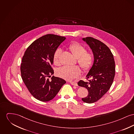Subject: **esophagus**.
<instances>
[{"label": "esophagus", "instance_id": "1", "mask_svg": "<svg viewBox=\"0 0 134 134\" xmlns=\"http://www.w3.org/2000/svg\"><path fill=\"white\" fill-rule=\"evenodd\" d=\"M71 84L72 85H74V86H77V83L76 82H70Z\"/></svg>", "mask_w": 134, "mask_h": 134}]
</instances>
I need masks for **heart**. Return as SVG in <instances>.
I'll use <instances>...</instances> for the list:
<instances>
[{
    "mask_svg": "<svg viewBox=\"0 0 134 134\" xmlns=\"http://www.w3.org/2000/svg\"><path fill=\"white\" fill-rule=\"evenodd\" d=\"M69 49L72 54L77 58V62L84 71H89L92 66L94 56L91 52H86V48L78 42H74L69 46ZM62 50L57 49L53 55V63L56 65H59L60 56ZM57 75L63 79L72 80L78 78L81 75V70L78 66H64L57 71Z\"/></svg>",
    "mask_w": 134,
    "mask_h": 134,
    "instance_id": "b5f03b06",
    "label": "heart"
}]
</instances>
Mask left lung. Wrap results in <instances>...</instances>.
<instances>
[{
    "instance_id": "8db88e82",
    "label": "left lung",
    "mask_w": 134,
    "mask_h": 134,
    "mask_svg": "<svg viewBox=\"0 0 134 134\" xmlns=\"http://www.w3.org/2000/svg\"><path fill=\"white\" fill-rule=\"evenodd\" d=\"M92 50L94 56L93 65L86 75L87 82L79 81L78 85L88 90V96L82 98L86 103H93L101 98L111 86L115 74L113 55L106 45L91 37L83 38Z\"/></svg>"
}]
</instances>
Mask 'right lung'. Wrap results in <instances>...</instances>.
<instances>
[{"instance_id": "add662e5", "label": "right lung", "mask_w": 134, "mask_h": 134, "mask_svg": "<svg viewBox=\"0 0 134 134\" xmlns=\"http://www.w3.org/2000/svg\"><path fill=\"white\" fill-rule=\"evenodd\" d=\"M66 37L48 34L27 48L21 64V77L30 93L37 99L49 101L56 96L66 81L53 76V55Z\"/></svg>"}]
</instances>
